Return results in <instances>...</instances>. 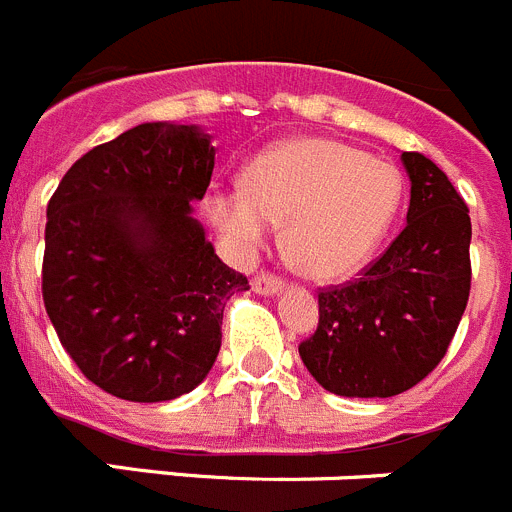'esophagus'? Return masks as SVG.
I'll return each mask as SVG.
<instances>
[{
	"mask_svg": "<svg viewBox=\"0 0 512 512\" xmlns=\"http://www.w3.org/2000/svg\"><path fill=\"white\" fill-rule=\"evenodd\" d=\"M251 287L256 294H276L281 289V279L276 274H269V271H259L253 276Z\"/></svg>",
	"mask_w": 512,
	"mask_h": 512,
	"instance_id": "34e87169",
	"label": "esophagus"
}]
</instances>
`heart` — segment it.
I'll return each mask as SVG.
<instances>
[{"label":"heart","mask_w":512,"mask_h":512,"mask_svg":"<svg viewBox=\"0 0 512 512\" xmlns=\"http://www.w3.org/2000/svg\"><path fill=\"white\" fill-rule=\"evenodd\" d=\"M403 198V177L388 159L350 144L297 137L261 154L243 190L213 195L208 213L241 256L259 251L284 223L287 251L320 281L355 274L386 238Z\"/></svg>","instance_id":"heart-1"}]
</instances>
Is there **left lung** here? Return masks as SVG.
Segmentation results:
<instances>
[{"mask_svg":"<svg viewBox=\"0 0 512 512\" xmlns=\"http://www.w3.org/2000/svg\"><path fill=\"white\" fill-rule=\"evenodd\" d=\"M401 159L409 223L358 279L320 289L317 330L299 342L314 381L337 396L388 398L424 381L470 299V208L429 157Z\"/></svg>","mask_w":512,"mask_h":512,"instance_id":"1","label":"left lung"}]
</instances>
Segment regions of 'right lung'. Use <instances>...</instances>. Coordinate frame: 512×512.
<instances>
[{
	"label": "right lung",
	"mask_w": 512,
	"mask_h": 512,
	"mask_svg": "<svg viewBox=\"0 0 512 512\" xmlns=\"http://www.w3.org/2000/svg\"><path fill=\"white\" fill-rule=\"evenodd\" d=\"M215 167L208 134L139 124L83 154L48 203L42 302L88 381L154 403L203 383L225 302L248 279L190 215Z\"/></svg>",
	"instance_id": "1"
}]
</instances>
